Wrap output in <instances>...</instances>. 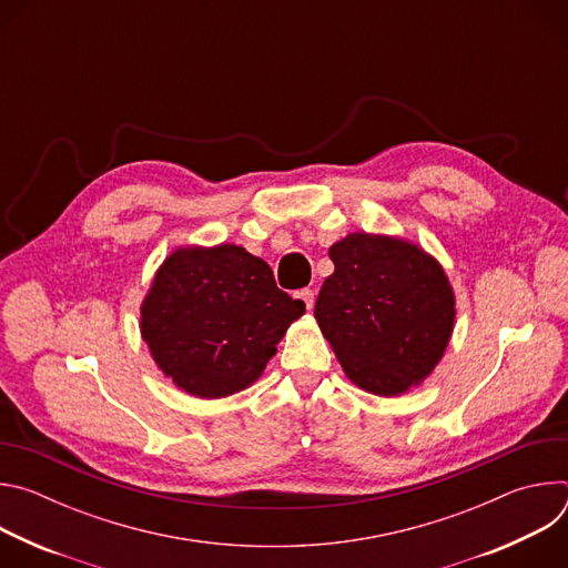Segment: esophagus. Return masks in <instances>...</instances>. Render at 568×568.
<instances>
[{"mask_svg": "<svg viewBox=\"0 0 568 568\" xmlns=\"http://www.w3.org/2000/svg\"><path fill=\"white\" fill-rule=\"evenodd\" d=\"M303 303H305V307L307 310H312V305H314V290L312 287H303V290H298V294H296Z\"/></svg>", "mask_w": 568, "mask_h": 568, "instance_id": "34e87169", "label": "esophagus"}]
</instances>
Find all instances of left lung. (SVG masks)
Masks as SVG:
<instances>
[{
	"mask_svg": "<svg viewBox=\"0 0 568 568\" xmlns=\"http://www.w3.org/2000/svg\"><path fill=\"white\" fill-rule=\"evenodd\" d=\"M314 316L353 384L393 397L423 384L454 333L443 265L412 240L355 231L331 247Z\"/></svg>",
	"mask_w": 568,
	"mask_h": 568,
	"instance_id": "1",
	"label": "left lung"
}]
</instances>
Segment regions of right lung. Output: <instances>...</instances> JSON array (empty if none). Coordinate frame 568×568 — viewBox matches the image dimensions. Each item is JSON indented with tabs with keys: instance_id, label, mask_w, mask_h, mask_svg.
Here are the masks:
<instances>
[{
	"instance_id": "right-lung-1",
	"label": "right lung",
	"mask_w": 568,
	"mask_h": 568,
	"mask_svg": "<svg viewBox=\"0 0 568 568\" xmlns=\"http://www.w3.org/2000/svg\"><path fill=\"white\" fill-rule=\"evenodd\" d=\"M301 298L276 287L272 267L245 247H178L141 301V337L178 388L217 399L245 390L276 355Z\"/></svg>"
}]
</instances>
